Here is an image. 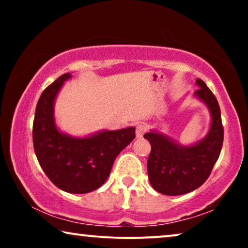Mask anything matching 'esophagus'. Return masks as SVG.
<instances>
[{"label": "esophagus", "instance_id": "1", "mask_svg": "<svg viewBox=\"0 0 248 248\" xmlns=\"http://www.w3.org/2000/svg\"><path fill=\"white\" fill-rule=\"evenodd\" d=\"M145 131H147V126L143 123H140L137 125V131H135V135H137L138 139H141L143 137Z\"/></svg>", "mask_w": 248, "mask_h": 248}]
</instances>
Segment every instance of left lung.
Wrapping results in <instances>:
<instances>
[{
  "label": "left lung",
  "instance_id": "1",
  "mask_svg": "<svg viewBox=\"0 0 248 248\" xmlns=\"http://www.w3.org/2000/svg\"><path fill=\"white\" fill-rule=\"evenodd\" d=\"M194 97L209 109L211 123L206 135L193 144H181L159 130L144 134L150 142L148 158L149 181L155 191L165 195H182L200 187L211 174L223 142L221 113L215 94L201 79Z\"/></svg>",
  "mask_w": 248,
  "mask_h": 248
}]
</instances>
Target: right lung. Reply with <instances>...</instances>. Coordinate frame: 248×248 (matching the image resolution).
<instances>
[{
  "instance_id": "right-lung-1",
  "label": "right lung",
  "mask_w": 248,
  "mask_h": 248,
  "mask_svg": "<svg viewBox=\"0 0 248 248\" xmlns=\"http://www.w3.org/2000/svg\"><path fill=\"white\" fill-rule=\"evenodd\" d=\"M65 73L43 91L36 106L32 126L35 154L40 167L57 187L73 194H84L106 182L118 154L135 138V127L103 130L86 137L62 132L55 121V100Z\"/></svg>"
}]
</instances>
